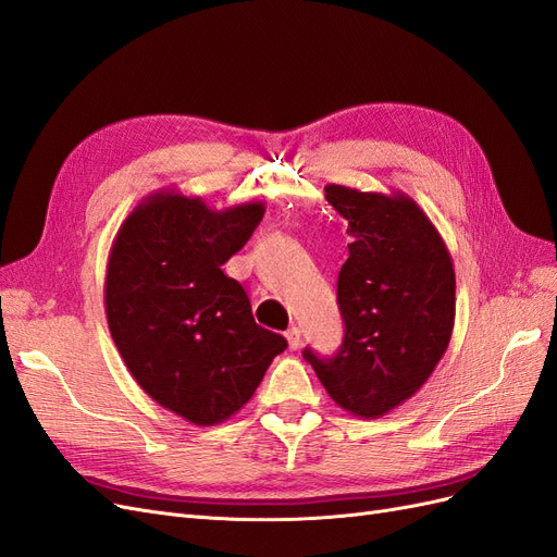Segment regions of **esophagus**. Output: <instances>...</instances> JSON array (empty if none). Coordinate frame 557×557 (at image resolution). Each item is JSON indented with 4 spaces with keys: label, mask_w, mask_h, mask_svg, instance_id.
<instances>
[{
    "label": "esophagus",
    "mask_w": 557,
    "mask_h": 557,
    "mask_svg": "<svg viewBox=\"0 0 557 557\" xmlns=\"http://www.w3.org/2000/svg\"><path fill=\"white\" fill-rule=\"evenodd\" d=\"M285 339H288V346L293 350H297L301 346V332L297 327H290L288 332H285Z\"/></svg>",
    "instance_id": "34e87169"
}]
</instances>
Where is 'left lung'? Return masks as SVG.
I'll return each mask as SVG.
<instances>
[{"label":"left lung","instance_id":"left-lung-1","mask_svg":"<svg viewBox=\"0 0 557 557\" xmlns=\"http://www.w3.org/2000/svg\"><path fill=\"white\" fill-rule=\"evenodd\" d=\"M348 221V260L336 281L346 325L334 358L305 350L339 407L379 418L413 397L440 364L455 323L450 252L425 211L404 195L325 185Z\"/></svg>","mask_w":557,"mask_h":557}]
</instances>
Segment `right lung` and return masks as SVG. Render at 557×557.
<instances>
[{"instance_id":"obj_1","label":"right lung","mask_w":557,"mask_h":557,"mask_svg":"<svg viewBox=\"0 0 557 557\" xmlns=\"http://www.w3.org/2000/svg\"><path fill=\"white\" fill-rule=\"evenodd\" d=\"M262 215V201L213 211L201 197L160 190L134 207L109 252L115 348L141 391L193 425L237 413L288 346L256 325L246 290L221 269Z\"/></svg>"}]
</instances>
